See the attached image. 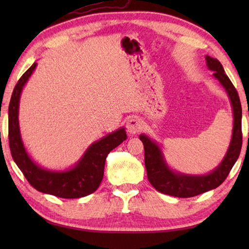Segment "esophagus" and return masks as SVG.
<instances>
[{
	"label": "esophagus",
	"instance_id": "esophagus-1",
	"mask_svg": "<svg viewBox=\"0 0 249 249\" xmlns=\"http://www.w3.org/2000/svg\"><path fill=\"white\" fill-rule=\"evenodd\" d=\"M126 128L130 135H136L138 134L139 131L142 129V121L139 118H136L133 116L127 121V124H126Z\"/></svg>",
	"mask_w": 249,
	"mask_h": 249
}]
</instances>
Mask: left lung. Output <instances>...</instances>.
<instances>
[{
    "mask_svg": "<svg viewBox=\"0 0 249 249\" xmlns=\"http://www.w3.org/2000/svg\"><path fill=\"white\" fill-rule=\"evenodd\" d=\"M206 66L213 71V77L225 89L230 99L233 112V128L231 141L225 157L213 171L206 174H185L169 167L160 144L149 136L140 135L139 138L144 145V163L147 178L152 186L158 192L178 198H189L218 187L228 177L240 156L242 147V107L239 94L233 84L226 75L223 65L218 60L205 56Z\"/></svg>",
    "mask_w": 249,
    "mask_h": 249,
    "instance_id": "obj_1",
    "label": "left lung"
}]
</instances>
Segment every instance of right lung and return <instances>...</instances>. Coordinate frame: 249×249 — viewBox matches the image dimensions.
I'll return each mask as SVG.
<instances>
[{"label":"right lung","mask_w":249,"mask_h":249,"mask_svg":"<svg viewBox=\"0 0 249 249\" xmlns=\"http://www.w3.org/2000/svg\"><path fill=\"white\" fill-rule=\"evenodd\" d=\"M37 63L26 71L16 84L8 107V139L14 161L25 178L36 190L55 197L75 199L86 197L98 188L104 178L106 158L109 153L126 140L124 127L95 141L80 160L71 169L63 171L48 170L36 163L26 152L19 127V102L21 92L34 72Z\"/></svg>","instance_id":"1"}]
</instances>
